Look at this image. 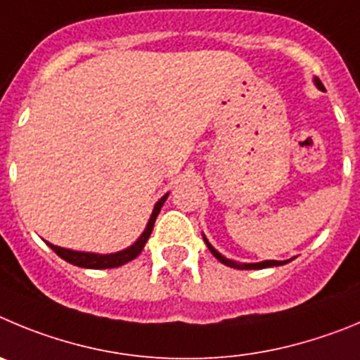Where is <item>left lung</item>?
<instances>
[{
  "instance_id": "obj_1",
  "label": "left lung",
  "mask_w": 360,
  "mask_h": 360,
  "mask_svg": "<svg viewBox=\"0 0 360 360\" xmlns=\"http://www.w3.org/2000/svg\"><path fill=\"white\" fill-rule=\"evenodd\" d=\"M314 84H316L317 89H323V84L321 80L317 79V77H314ZM204 242H206V245H208V249L212 251L213 257L217 258L219 262H222L224 265H228V267H233V269H265V267H274V265H285L289 264L290 260H283V262H278V260H264V262H257V264H240V262H235V260H229V258H226L224 255H220L219 251H217L215 248H213L212 244L208 242V238L202 235Z\"/></svg>"
}]
</instances>
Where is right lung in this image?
Listing matches in <instances>:
<instances>
[{"label":"right lung","mask_w":360,"mask_h":360,"mask_svg":"<svg viewBox=\"0 0 360 360\" xmlns=\"http://www.w3.org/2000/svg\"><path fill=\"white\" fill-rule=\"evenodd\" d=\"M168 193H165L156 204H154V210H152V215L148 219L147 226H145L143 233L138 236V240L134 242L129 248L122 249V251L116 252H109V255H100V252H86V251H73V249H66V248H59V245H53L50 242H46L51 249H53L57 255H59L63 260L70 262V264L77 265V267H84V269H112V267H120V265L127 264V262L134 260L141 251H143L145 244H147L148 236H150L152 229H154V222H156L158 215L161 212V206L167 200Z\"/></svg>","instance_id":"right-lung-1"}]
</instances>
